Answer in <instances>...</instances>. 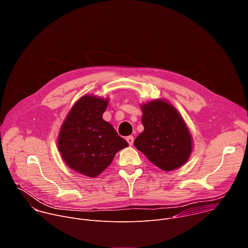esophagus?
I'll list each match as a JSON object with an SVG mask.
<instances>
[{
	"label": "esophagus",
	"mask_w": 248,
	"mask_h": 248,
	"mask_svg": "<svg viewBox=\"0 0 248 248\" xmlns=\"http://www.w3.org/2000/svg\"><path fill=\"white\" fill-rule=\"evenodd\" d=\"M126 141H127V143L131 146L132 144H133V141H134V138H133V136L132 135H129V136H127L126 137Z\"/></svg>",
	"instance_id": "obj_1"
}]
</instances>
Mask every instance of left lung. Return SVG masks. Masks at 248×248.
<instances>
[{
	"mask_svg": "<svg viewBox=\"0 0 248 248\" xmlns=\"http://www.w3.org/2000/svg\"><path fill=\"white\" fill-rule=\"evenodd\" d=\"M144 130L134 146L165 171L185 165L192 151V137L173 106L165 100H153L141 106Z\"/></svg>",
	"mask_w": 248,
	"mask_h": 248,
	"instance_id": "obj_1",
	"label": "left lung"
}]
</instances>
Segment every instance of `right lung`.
<instances>
[{
  "mask_svg": "<svg viewBox=\"0 0 248 248\" xmlns=\"http://www.w3.org/2000/svg\"><path fill=\"white\" fill-rule=\"evenodd\" d=\"M108 100L82 96L67 114L58 137L64 163L89 178H96L110 166L117 152L128 146L113 125L103 120Z\"/></svg>",
  "mask_w": 248,
  "mask_h": 248,
  "instance_id": "add662e5",
  "label": "right lung"
}]
</instances>
